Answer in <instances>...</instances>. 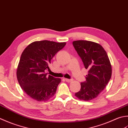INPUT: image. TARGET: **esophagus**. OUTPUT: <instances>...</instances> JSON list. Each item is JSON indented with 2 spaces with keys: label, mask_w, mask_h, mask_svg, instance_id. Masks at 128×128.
Listing matches in <instances>:
<instances>
[{
  "label": "esophagus",
  "mask_w": 128,
  "mask_h": 128,
  "mask_svg": "<svg viewBox=\"0 0 128 128\" xmlns=\"http://www.w3.org/2000/svg\"><path fill=\"white\" fill-rule=\"evenodd\" d=\"M64 80H66L67 82H71L72 81V80H70V79H67V78H65Z\"/></svg>",
  "instance_id": "34e87169"
}]
</instances>
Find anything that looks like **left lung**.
I'll list each match as a JSON object with an SVG mask.
<instances>
[{"mask_svg": "<svg viewBox=\"0 0 128 128\" xmlns=\"http://www.w3.org/2000/svg\"><path fill=\"white\" fill-rule=\"evenodd\" d=\"M73 45L81 58L85 68L88 70L85 82L80 83V90L75 93L80 100L88 101L98 97L112 76V66L108 54L100 44L86 40H77Z\"/></svg>", "mask_w": 128, "mask_h": 128, "instance_id": "8db88e82", "label": "left lung"}]
</instances>
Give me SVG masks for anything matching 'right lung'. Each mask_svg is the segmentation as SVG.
Here are the masks:
<instances>
[{
	"instance_id": "1",
	"label": "right lung",
	"mask_w": 128,
	"mask_h": 128,
	"mask_svg": "<svg viewBox=\"0 0 128 128\" xmlns=\"http://www.w3.org/2000/svg\"><path fill=\"white\" fill-rule=\"evenodd\" d=\"M66 42L42 40L31 43L25 48L18 64L16 76L22 90L34 100H48L55 94L60 78L47 75L51 59Z\"/></svg>"
}]
</instances>
